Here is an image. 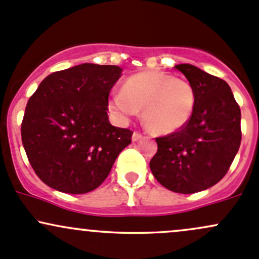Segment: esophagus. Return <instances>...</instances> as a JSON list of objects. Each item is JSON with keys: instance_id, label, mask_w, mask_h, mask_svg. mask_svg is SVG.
<instances>
[{"instance_id": "1", "label": "esophagus", "mask_w": 259, "mask_h": 259, "mask_svg": "<svg viewBox=\"0 0 259 259\" xmlns=\"http://www.w3.org/2000/svg\"><path fill=\"white\" fill-rule=\"evenodd\" d=\"M141 138H143V134H141V133H139V132H134V133H133V141L140 140Z\"/></svg>"}]
</instances>
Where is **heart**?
I'll return each mask as SVG.
<instances>
[{
	"label": "heart",
	"mask_w": 259,
	"mask_h": 259,
	"mask_svg": "<svg viewBox=\"0 0 259 259\" xmlns=\"http://www.w3.org/2000/svg\"><path fill=\"white\" fill-rule=\"evenodd\" d=\"M195 87L186 79L161 72H144L125 80L115 92L109 110L120 120H129L143 110V120L151 133L172 134L191 120L196 105Z\"/></svg>",
	"instance_id": "heart-1"
}]
</instances>
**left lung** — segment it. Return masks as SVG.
Here are the masks:
<instances>
[{
	"instance_id": "left-lung-1",
	"label": "left lung",
	"mask_w": 259,
	"mask_h": 259,
	"mask_svg": "<svg viewBox=\"0 0 259 259\" xmlns=\"http://www.w3.org/2000/svg\"><path fill=\"white\" fill-rule=\"evenodd\" d=\"M175 68L195 87V111L181 130L156 138L150 168L170 191L195 194L227 174L241 145V109L221 78L191 64Z\"/></svg>"
}]
</instances>
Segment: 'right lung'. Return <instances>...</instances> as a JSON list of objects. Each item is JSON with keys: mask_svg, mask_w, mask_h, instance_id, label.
I'll use <instances>...</instances> for the list:
<instances>
[{"mask_svg": "<svg viewBox=\"0 0 259 259\" xmlns=\"http://www.w3.org/2000/svg\"><path fill=\"white\" fill-rule=\"evenodd\" d=\"M116 65L84 63L54 72L29 98L21 125L28 161L47 186L87 194L108 178L133 132L108 120Z\"/></svg>", "mask_w": 259, "mask_h": 259, "instance_id": "right-lung-1", "label": "right lung"}]
</instances>
